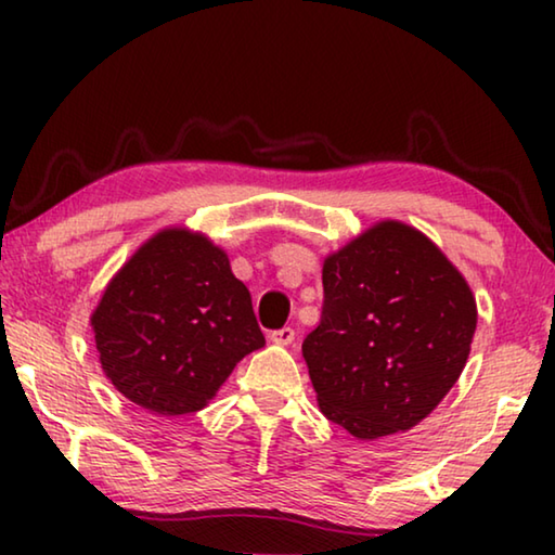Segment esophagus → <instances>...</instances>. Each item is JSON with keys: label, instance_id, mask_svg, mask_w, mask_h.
I'll list each match as a JSON object with an SVG mask.
<instances>
[{"label": "esophagus", "instance_id": "1", "mask_svg": "<svg viewBox=\"0 0 555 555\" xmlns=\"http://www.w3.org/2000/svg\"><path fill=\"white\" fill-rule=\"evenodd\" d=\"M294 337H296V333L291 331V327H281V331L269 333V340L274 343V345H281V347H286V345L294 343Z\"/></svg>", "mask_w": 555, "mask_h": 555}]
</instances>
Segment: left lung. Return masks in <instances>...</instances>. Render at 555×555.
Instances as JSON below:
<instances>
[{
	"label": "left lung",
	"instance_id": "1",
	"mask_svg": "<svg viewBox=\"0 0 555 555\" xmlns=\"http://www.w3.org/2000/svg\"><path fill=\"white\" fill-rule=\"evenodd\" d=\"M323 318L304 340L318 406L357 440L418 426L465 370L475 294L424 232L379 220L323 259Z\"/></svg>",
	"mask_w": 555,
	"mask_h": 555
}]
</instances>
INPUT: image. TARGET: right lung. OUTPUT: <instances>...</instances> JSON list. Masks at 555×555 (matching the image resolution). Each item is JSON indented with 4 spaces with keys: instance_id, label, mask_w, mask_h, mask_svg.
Returning a JSON list of instances; mask_svg holds the SVG:
<instances>
[{
    "instance_id": "1",
    "label": "right lung",
    "mask_w": 555,
    "mask_h": 555,
    "mask_svg": "<svg viewBox=\"0 0 555 555\" xmlns=\"http://www.w3.org/2000/svg\"><path fill=\"white\" fill-rule=\"evenodd\" d=\"M90 327L112 387L156 416L205 409L242 357L264 347L228 251L185 224L139 244L107 281Z\"/></svg>"
}]
</instances>
